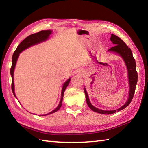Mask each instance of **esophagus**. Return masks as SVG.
<instances>
[{
  "label": "esophagus",
  "mask_w": 148,
  "mask_h": 148,
  "mask_svg": "<svg viewBox=\"0 0 148 148\" xmlns=\"http://www.w3.org/2000/svg\"><path fill=\"white\" fill-rule=\"evenodd\" d=\"M78 74L80 75H84L85 74V71L83 70H80V71H78Z\"/></svg>",
  "instance_id": "1"
}]
</instances>
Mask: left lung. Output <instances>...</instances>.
<instances>
[{"label": "left lung", "mask_w": 148, "mask_h": 148, "mask_svg": "<svg viewBox=\"0 0 148 148\" xmlns=\"http://www.w3.org/2000/svg\"><path fill=\"white\" fill-rule=\"evenodd\" d=\"M110 40L112 42L115 46L111 47V48L108 50V52L112 53L114 54H117L124 61L125 65H126L127 70V77H128V82H129V95L128 99H127V102L123 105L121 107L119 108L117 110H104L99 108H97L93 105H92L91 102L89 101V98L88 96V93L86 91V87H84V92L86 94V102L88 106L90 109L92 110L95 112L102 114H112L116 113L117 112L121 111V110L125 109L127 106H128L129 104L132 101V99L133 98L135 89H136V86L138 81V74L136 69V62L132 56V51L131 49L127 46L126 44L122 40L117 36L116 35L111 34L110 37Z\"/></svg>", "instance_id": "left-lung-1"}]
</instances>
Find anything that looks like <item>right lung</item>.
Returning <instances> with one entry per match:
<instances>
[{
    "label": "right lung",
    "instance_id": "right-lung-1",
    "mask_svg": "<svg viewBox=\"0 0 148 148\" xmlns=\"http://www.w3.org/2000/svg\"><path fill=\"white\" fill-rule=\"evenodd\" d=\"M51 33H52L51 30H46V31H41L38 32H37V33H34L31 35H29V36H27L25 39H24L19 44V46H17L16 51H14L13 56H12V67L10 69V74L12 79V92H13V94L16 97V94H15L14 74V70H15V68H16V65L17 63V59H18L20 53H21L22 51L27 49V48H29V47L34 46V45L42 43V42L47 40L49 38L50 34ZM71 77H70V78L67 79L66 81L63 84V85H62V90H61V100H60V102L58 104V106H57L53 110H52L51 112H50L49 113H47L45 115H41V116H47V115L53 114L55 112L58 111V110L60 109V108L61 107V105H62V99H63V95H64V91L67 87V86H69L70 82H71Z\"/></svg>",
    "mask_w": 148,
    "mask_h": 148
}]
</instances>
